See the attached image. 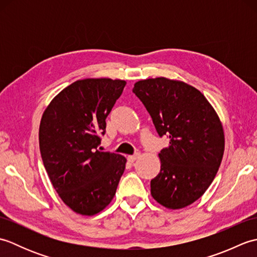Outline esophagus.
<instances>
[{
  "instance_id": "esophagus-1",
  "label": "esophagus",
  "mask_w": 257,
  "mask_h": 257,
  "mask_svg": "<svg viewBox=\"0 0 257 257\" xmlns=\"http://www.w3.org/2000/svg\"><path fill=\"white\" fill-rule=\"evenodd\" d=\"M139 158V154H136V155H133V156H129L128 157V160L130 161V162H135L136 160H137Z\"/></svg>"
}]
</instances>
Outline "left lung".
I'll return each instance as SVG.
<instances>
[{
	"label": "left lung",
	"mask_w": 257,
	"mask_h": 257,
	"mask_svg": "<svg viewBox=\"0 0 257 257\" xmlns=\"http://www.w3.org/2000/svg\"><path fill=\"white\" fill-rule=\"evenodd\" d=\"M133 91L158 135L169 138L159 154L160 172L150 182L152 198L172 210L192 204L214 180L224 154L219 116L200 90L183 81L149 78L137 81Z\"/></svg>",
	"instance_id": "1"
}]
</instances>
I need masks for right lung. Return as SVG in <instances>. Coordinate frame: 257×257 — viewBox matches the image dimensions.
<instances>
[{"mask_svg":"<svg viewBox=\"0 0 257 257\" xmlns=\"http://www.w3.org/2000/svg\"><path fill=\"white\" fill-rule=\"evenodd\" d=\"M124 80L87 78L67 86L45 109L40 150L54 189L67 206L94 215L110 203L125 158L98 149L106 118L122 94Z\"/></svg>","mask_w":257,"mask_h":257,"instance_id":"1","label":"right lung"}]
</instances>
